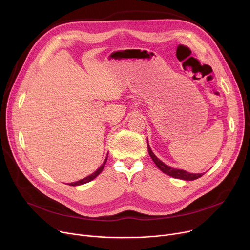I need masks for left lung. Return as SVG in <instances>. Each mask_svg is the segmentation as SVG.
<instances>
[{"label":"left lung","mask_w":250,"mask_h":250,"mask_svg":"<svg viewBox=\"0 0 250 250\" xmlns=\"http://www.w3.org/2000/svg\"><path fill=\"white\" fill-rule=\"evenodd\" d=\"M147 147H148V153L150 155V157L152 158V160L154 161V164L157 166V167L167 174L170 175V177L172 178H175V179H181V180H185V181H194V180H197L198 178H201L202 175L204 173H189L186 170H183V169H177V168H172L167 165H165L163 161H160L154 154L153 152L151 151L149 145H148V142H147Z\"/></svg>","instance_id":"obj_1"}]
</instances>
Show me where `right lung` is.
I'll return each mask as SVG.
<instances>
[{
    "label": "right lung",
    "mask_w": 250,
    "mask_h": 250,
    "mask_svg": "<svg viewBox=\"0 0 250 250\" xmlns=\"http://www.w3.org/2000/svg\"><path fill=\"white\" fill-rule=\"evenodd\" d=\"M107 158H108V154H107V157H106V159H105V161L104 163H103V165L94 172V173H92L91 175H89V177H86V178H84V179H83V180H81V181H78V182H75V183H70V184H67V185H69V186H80V185H83V184H85V183H89V182H91L92 180H94L96 177H98V175L102 172V170L104 169V167H105V165H106V163H107Z\"/></svg>",
    "instance_id": "add662e5"
}]
</instances>
